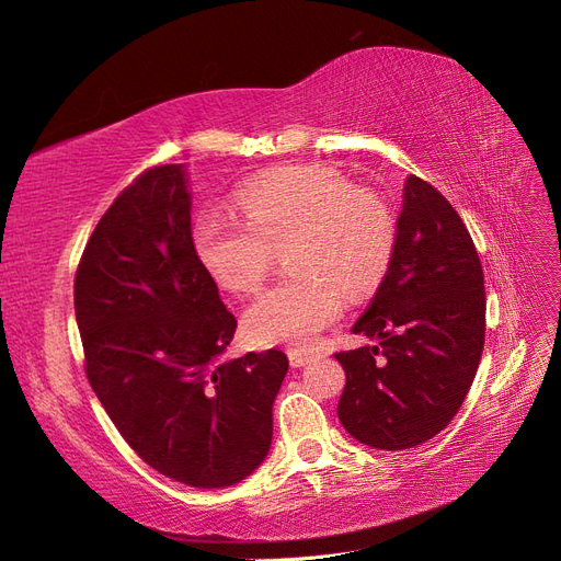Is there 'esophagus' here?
<instances>
[{
  "label": "esophagus",
  "instance_id": "obj_1",
  "mask_svg": "<svg viewBox=\"0 0 561 561\" xmlns=\"http://www.w3.org/2000/svg\"><path fill=\"white\" fill-rule=\"evenodd\" d=\"M289 362H291L294 369H300V366H306L308 362H312V357L306 355V352H300V350H289Z\"/></svg>",
  "mask_w": 561,
  "mask_h": 561
}]
</instances>
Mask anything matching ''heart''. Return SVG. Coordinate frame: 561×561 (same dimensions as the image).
Returning <instances> with one entry per match:
<instances>
[{"label": "heart", "instance_id": "heart-1", "mask_svg": "<svg viewBox=\"0 0 561 561\" xmlns=\"http://www.w3.org/2000/svg\"><path fill=\"white\" fill-rule=\"evenodd\" d=\"M242 218L209 209L195 220V249L209 275L232 294H251L265 279L272 249L286 247L289 277L244 312L255 345L308 347L352 298L374 291L390 267L397 222L388 202L352 190L327 167H286L242 187Z\"/></svg>", "mask_w": 561, "mask_h": 561}]
</instances>
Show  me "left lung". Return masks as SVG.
Returning a JSON list of instances; mask_svg holds the SVG:
<instances>
[{
  "instance_id": "obj_1",
  "label": "left lung",
  "mask_w": 561,
  "mask_h": 561,
  "mask_svg": "<svg viewBox=\"0 0 561 561\" xmlns=\"http://www.w3.org/2000/svg\"><path fill=\"white\" fill-rule=\"evenodd\" d=\"M352 331L378 341L335 355L352 437L402 451L451 423L484 350V272L454 206L419 175L404 181L390 267Z\"/></svg>"
}]
</instances>
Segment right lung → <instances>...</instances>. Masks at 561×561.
<instances>
[{"mask_svg":"<svg viewBox=\"0 0 561 561\" xmlns=\"http://www.w3.org/2000/svg\"><path fill=\"white\" fill-rule=\"evenodd\" d=\"M190 211L185 164L140 173L89 239L75 314L89 382L126 444L173 482L222 489L265 460L289 359H222L237 319L195 251Z\"/></svg>","mask_w":561,"mask_h":561,"instance_id":"1","label":"right lung"}]
</instances>
